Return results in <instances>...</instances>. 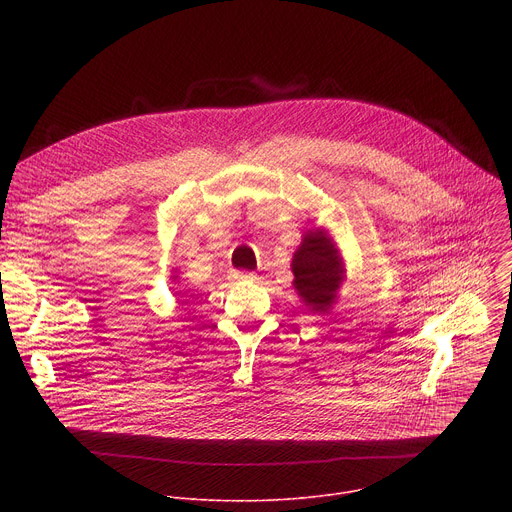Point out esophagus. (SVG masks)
Segmentation results:
<instances>
[{
  "mask_svg": "<svg viewBox=\"0 0 512 512\" xmlns=\"http://www.w3.org/2000/svg\"><path fill=\"white\" fill-rule=\"evenodd\" d=\"M231 279L233 281H253V279H257V275L251 271H231Z\"/></svg>",
  "mask_w": 512,
  "mask_h": 512,
  "instance_id": "obj_1",
  "label": "esophagus"
}]
</instances>
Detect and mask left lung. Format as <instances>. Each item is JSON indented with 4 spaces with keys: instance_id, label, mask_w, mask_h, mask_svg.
I'll return each instance as SVG.
<instances>
[{
    "instance_id": "1",
    "label": "left lung",
    "mask_w": 512,
    "mask_h": 512,
    "mask_svg": "<svg viewBox=\"0 0 512 512\" xmlns=\"http://www.w3.org/2000/svg\"><path fill=\"white\" fill-rule=\"evenodd\" d=\"M294 287L310 312L326 314L344 281V261L324 229L308 231L291 259Z\"/></svg>"
}]
</instances>
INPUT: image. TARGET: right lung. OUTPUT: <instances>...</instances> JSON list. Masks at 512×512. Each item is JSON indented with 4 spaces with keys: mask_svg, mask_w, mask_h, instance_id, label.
<instances>
[{
    "mask_svg": "<svg viewBox=\"0 0 512 512\" xmlns=\"http://www.w3.org/2000/svg\"><path fill=\"white\" fill-rule=\"evenodd\" d=\"M176 277H178V275H174V279H176Z\"/></svg>",
    "mask_w": 512,
    "mask_h": 512,
    "instance_id": "obj_1",
    "label": "right lung"
}]
</instances>
